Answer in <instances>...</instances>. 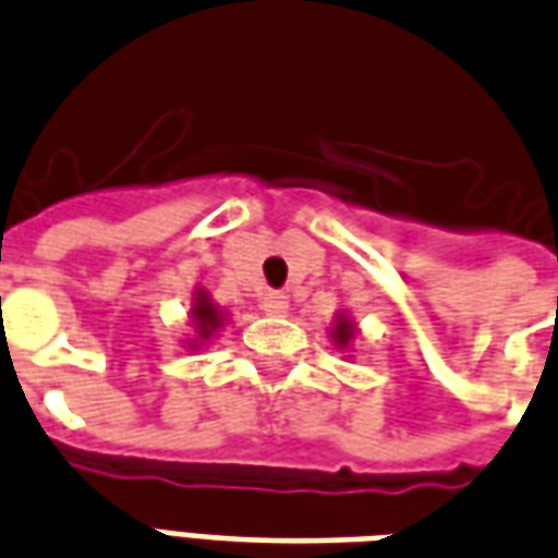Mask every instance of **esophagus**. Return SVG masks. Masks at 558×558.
Segmentation results:
<instances>
[{"label": "esophagus", "instance_id": "1", "mask_svg": "<svg viewBox=\"0 0 558 558\" xmlns=\"http://www.w3.org/2000/svg\"><path fill=\"white\" fill-rule=\"evenodd\" d=\"M263 311H266L268 317H287L290 314V295L287 292H266Z\"/></svg>", "mask_w": 558, "mask_h": 558}]
</instances>
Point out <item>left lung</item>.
Wrapping results in <instances>:
<instances>
[{
  "instance_id": "1",
  "label": "left lung",
  "mask_w": 558,
  "mask_h": 558,
  "mask_svg": "<svg viewBox=\"0 0 558 558\" xmlns=\"http://www.w3.org/2000/svg\"><path fill=\"white\" fill-rule=\"evenodd\" d=\"M356 335H360V329H356L353 317H350L347 311H338L332 319V329H329L332 344L338 347V350H353V344H356Z\"/></svg>"
}]
</instances>
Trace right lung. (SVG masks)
<instances>
[{"label": "right lung", "mask_w": 558, "mask_h": 558, "mask_svg": "<svg viewBox=\"0 0 558 558\" xmlns=\"http://www.w3.org/2000/svg\"><path fill=\"white\" fill-rule=\"evenodd\" d=\"M226 317L229 314L214 302L211 292L205 290V287H196L193 290V305H190V314H186L190 329H193V335L184 341L186 350H205L226 326Z\"/></svg>", "instance_id": "1"}]
</instances>
